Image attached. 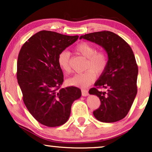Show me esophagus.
<instances>
[{
  "instance_id": "obj_1",
  "label": "esophagus",
  "mask_w": 152,
  "mask_h": 152,
  "mask_svg": "<svg viewBox=\"0 0 152 152\" xmlns=\"http://www.w3.org/2000/svg\"><path fill=\"white\" fill-rule=\"evenodd\" d=\"M82 96H84V97L88 96V90H86V89H82Z\"/></svg>"
}]
</instances>
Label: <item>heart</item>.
<instances>
[{"label":"heart","mask_w":152,"mask_h":152,"mask_svg":"<svg viewBox=\"0 0 152 152\" xmlns=\"http://www.w3.org/2000/svg\"><path fill=\"white\" fill-rule=\"evenodd\" d=\"M75 52L78 55L87 59L85 69L82 73L75 74L66 80L69 86L86 88L90 86L96 78V74L100 75L104 71L107 66V56L104 52L96 51L93 45L86 42H82L75 48ZM57 63L59 68L66 73L71 71L70 64V53L64 50L59 53L57 58Z\"/></svg>","instance_id":"b5f03b06"}]
</instances>
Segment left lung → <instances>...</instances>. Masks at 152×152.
<instances>
[{"instance_id": "8db88e82", "label": "left lung", "mask_w": 152, "mask_h": 152, "mask_svg": "<svg viewBox=\"0 0 152 152\" xmlns=\"http://www.w3.org/2000/svg\"><path fill=\"white\" fill-rule=\"evenodd\" d=\"M86 39L102 47L108 55L106 69L95 83L89 94L95 95L101 102L93 111L95 118L102 122H115L127 115L137 94L138 69L134 53L123 39L109 31L82 35ZM98 88L107 89L99 91Z\"/></svg>"}]
</instances>
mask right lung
Wrapping results in <instances>:
<instances>
[{
  "label": "right lung",
  "mask_w": 152,
  "mask_h": 152,
  "mask_svg": "<svg viewBox=\"0 0 152 152\" xmlns=\"http://www.w3.org/2000/svg\"><path fill=\"white\" fill-rule=\"evenodd\" d=\"M78 37L40 31L24 43L18 54L16 76L24 104L31 115L45 126L65 124L72 104L82 95L77 87L60 88L64 75L57 63L59 53Z\"/></svg>",
  "instance_id": "obj_1"
}]
</instances>
